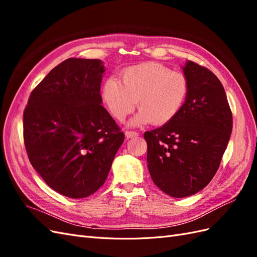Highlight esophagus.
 <instances>
[{"label":"esophagus","instance_id":"esophagus-1","mask_svg":"<svg viewBox=\"0 0 257 257\" xmlns=\"http://www.w3.org/2000/svg\"><path fill=\"white\" fill-rule=\"evenodd\" d=\"M136 136H138L137 132H133V131H126L125 132V137L126 138H134Z\"/></svg>","mask_w":257,"mask_h":257}]
</instances>
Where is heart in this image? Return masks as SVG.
<instances>
[{
    "label": "heart",
    "instance_id": "heart-1",
    "mask_svg": "<svg viewBox=\"0 0 257 257\" xmlns=\"http://www.w3.org/2000/svg\"><path fill=\"white\" fill-rule=\"evenodd\" d=\"M188 92L189 83L183 74L148 62L123 69L120 80L106 79L100 96L115 120H125L137 104L141 109L130 121L131 126L150 122L163 125L180 112Z\"/></svg>",
    "mask_w": 257,
    "mask_h": 257
}]
</instances>
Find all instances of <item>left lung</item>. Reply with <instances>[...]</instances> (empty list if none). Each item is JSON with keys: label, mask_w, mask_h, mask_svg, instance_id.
Returning a JSON list of instances; mask_svg holds the SVG:
<instances>
[{"label": "left lung", "mask_w": 257, "mask_h": 257, "mask_svg": "<svg viewBox=\"0 0 257 257\" xmlns=\"http://www.w3.org/2000/svg\"><path fill=\"white\" fill-rule=\"evenodd\" d=\"M182 68L189 83L182 109L173 121L144 134L152 180L176 198L196 194L211 181L232 130L228 100L217 77L192 61Z\"/></svg>", "instance_id": "obj_1"}]
</instances>
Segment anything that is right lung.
Segmentation results:
<instances>
[{"instance_id": "obj_1", "label": "right lung", "mask_w": 257, "mask_h": 257, "mask_svg": "<svg viewBox=\"0 0 257 257\" xmlns=\"http://www.w3.org/2000/svg\"><path fill=\"white\" fill-rule=\"evenodd\" d=\"M105 66L69 58L32 91L23 112L31 164L52 190L71 198L95 193L109 174L124 134L102 106Z\"/></svg>"}]
</instances>
